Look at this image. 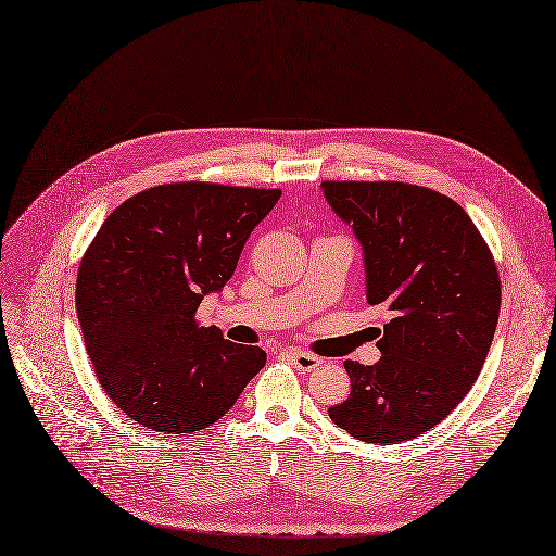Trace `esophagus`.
Instances as JSON below:
<instances>
[{
  "instance_id": "34e87169",
  "label": "esophagus",
  "mask_w": 556,
  "mask_h": 556,
  "mask_svg": "<svg viewBox=\"0 0 556 556\" xmlns=\"http://www.w3.org/2000/svg\"><path fill=\"white\" fill-rule=\"evenodd\" d=\"M288 359L299 368V371H315V368L323 364V359L311 355V352H304V350H290Z\"/></svg>"
}]
</instances>
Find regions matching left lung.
Returning <instances> with one entry per match:
<instances>
[{"label":"left lung","mask_w":556,"mask_h":556,"mask_svg":"<svg viewBox=\"0 0 556 556\" xmlns=\"http://www.w3.org/2000/svg\"><path fill=\"white\" fill-rule=\"evenodd\" d=\"M323 190L362 243L368 304L390 311L380 362H345L350 396L329 417L366 443L417 439L482 371L501 308L494 257L468 213L435 190L396 180Z\"/></svg>","instance_id":"left-lung-1"}]
</instances>
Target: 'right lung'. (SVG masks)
<instances>
[{"label": "right lung", "mask_w": 556, "mask_h": 556, "mask_svg": "<svg viewBox=\"0 0 556 556\" xmlns=\"http://www.w3.org/2000/svg\"><path fill=\"white\" fill-rule=\"evenodd\" d=\"M280 190L166 182L123 201L78 266L76 313L94 374L134 422L192 433L217 422L266 364L257 345L199 327Z\"/></svg>", "instance_id": "right-lung-1"}]
</instances>
